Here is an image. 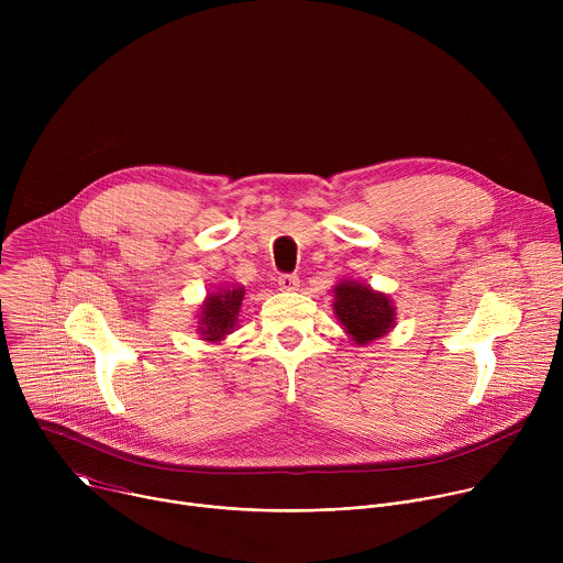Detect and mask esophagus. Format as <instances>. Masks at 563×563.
<instances>
[{
	"mask_svg": "<svg viewBox=\"0 0 563 563\" xmlns=\"http://www.w3.org/2000/svg\"><path fill=\"white\" fill-rule=\"evenodd\" d=\"M278 287L283 291H296L300 287V278L296 274H280L278 276Z\"/></svg>",
	"mask_w": 563,
	"mask_h": 563,
	"instance_id": "34e87169",
	"label": "esophagus"
}]
</instances>
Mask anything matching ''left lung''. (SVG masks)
Returning <instances> with one entry per match:
<instances>
[{
    "mask_svg": "<svg viewBox=\"0 0 563 563\" xmlns=\"http://www.w3.org/2000/svg\"><path fill=\"white\" fill-rule=\"evenodd\" d=\"M334 294V311L347 334L358 345L376 341L394 325L396 313L385 294L372 291L369 287L358 283H339Z\"/></svg>",
    "mask_w": 563,
    "mask_h": 563,
    "instance_id": "8db88e82",
    "label": "left lung"
}]
</instances>
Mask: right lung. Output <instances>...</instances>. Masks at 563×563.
<instances>
[{"mask_svg":"<svg viewBox=\"0 0 563 563\" xmlns=\"http://www.w3.org/2000/svg\"><path fill=\"white\" fill-rule=\"evenodd\" d=\"M245 289L243 287H229L218 294H209L205 300L198 334L205 336V341H220L224 334H229L238 323V311L243 305Z\"/></svg>","mask_w":563,"mask_h":563,"instance_id":"obj_1","label":"right lung"}]
</instances>
